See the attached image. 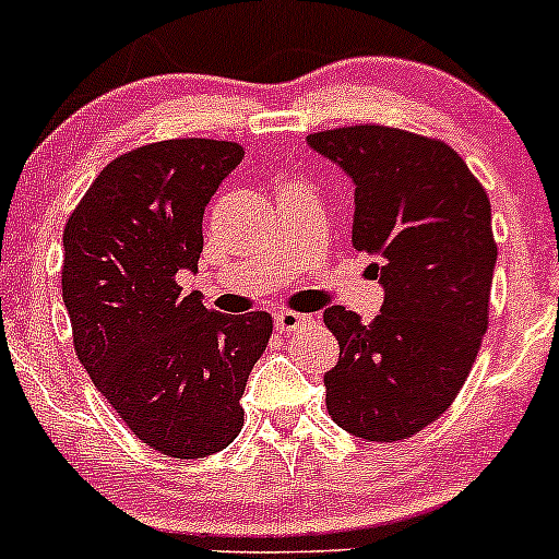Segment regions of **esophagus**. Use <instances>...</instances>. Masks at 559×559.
I'll use <instances>...</instances> for the list:
<instances>
[{
	"label": "esophagus",
	"instance_id": "1",
	"mask_svg": "<svg viewBox=\"0 0 559 559\" xmlns=\"http://www.w3.org/2000/svg\"><path fill=\"white\" fill-rule=\"evenodd\" d=\"M308 321H311V316H302L295 311H281V313H275V330L284 332V335H289V332H297L302 324H308Z\"/></svg>",
	"mask_w": 559,
	"mask_h": 559
}]
</instances>
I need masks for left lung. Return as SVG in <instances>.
<instances>
[{
  "label": "left lung",
  "mask_w": 559,
  "mask_h": 559,
  "mask_svg": "<svg viewBox=\"0 0 559 559\" xmlns=\"http://www.w3.org/2000/svg\"><path fill=\"white\" fill-rule=\"evenodd\" d=\"M308 145L357 186L352 243L379 259L370 270L384 284L370 324L343 306L324 311L341 346L326 411L365 441H403L454 403L487 332L498 259L489 197L452 145L405 129H326Z\"/></svg>",
  "instance_id": "8db88e82"
}]
</instances>
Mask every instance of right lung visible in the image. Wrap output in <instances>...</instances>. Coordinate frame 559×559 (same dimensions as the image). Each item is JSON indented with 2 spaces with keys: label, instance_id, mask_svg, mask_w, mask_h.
<instances>
[{
  "label": "right lung",
  "instance_id": "add662e5",
  "mask_svg": "<svg viewBox=\"0 0 559 559\" xmlns=\"http://www.w3.org/2000/svg\"><path fill=\"white\" fill-rule=\"evenodd\" d=\"M243 145L180 138L112 159L64 227L61 295L78 359L118 419L175 460L216 454L243 427L240 397L273 316L218 313L197 292L202 213Z\"/></svg>",
  "mask_w": 559,
  "mask_h": 559
}]
</instances>
